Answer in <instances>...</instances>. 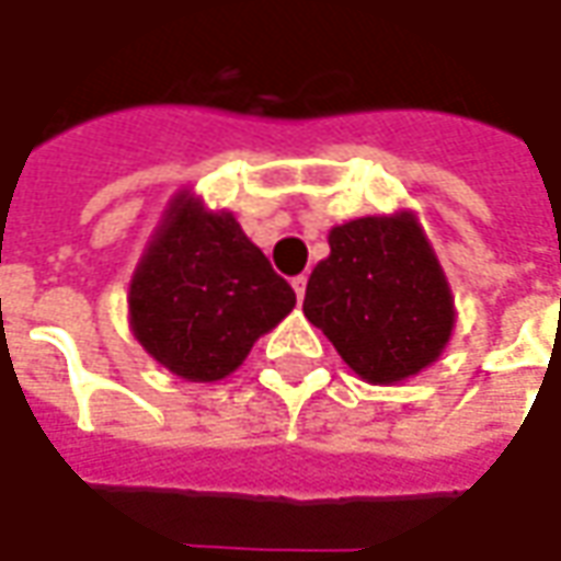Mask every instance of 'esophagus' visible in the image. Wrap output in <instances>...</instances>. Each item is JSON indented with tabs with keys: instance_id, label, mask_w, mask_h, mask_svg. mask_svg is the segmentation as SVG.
<instances>
[{
	"instance_id": "34e87169",
	"label": "esophagus",
	"mask_w": 561,
	"mask_h": 561,
	"mask_svg": "<svg viewBox=\"0 0 561 561\" xmlns=\"http://www.w3.org/2000/svg\"><path fill=\"white\" fill-rule=\"evenodd\" d=\"M291 285H295L297 300H304V295H307V276H297V279L291 282Z\"/></svg>"
}]
</instances>
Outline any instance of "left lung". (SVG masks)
Returning <instances> with one entry per match:
<instances>
[{
    "label": "left lung",
    "mask_w": 561,
    "mask_h": 561,
    "mask_svg": "<svg viewBox=\"0 0 561 561\" xmlns=\"http://www.w3.org/2000/svg\"><path fill=\"white\" fill-rule=\"evenodd\" d=\"M331 254L307 282L304 316L375 387H396L442 359L457 310L448 276L411 208L329 230Z\"/></svg>",
    "instance_id": "left-lung-1"
}]
</instances>
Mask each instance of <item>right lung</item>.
Returning <instances> with one entry per match:
<instances>
[{
    "label": "right lung",
    "mask_w": 561,
    "mask_h": 561,
    "mask_svg": "<svg viewBox=\"0 0 561 561\" xmlns=\"http://www.w3.org/2000/svg\"><path fill=\"white\" fill-rule=\"evenodd\" d=\"M295 291L227 208L174 193L128 282V329L147 356L193 383L230 377Z\"/></svg>",
    "instance_id": "obj_1"
}]
</instances>
